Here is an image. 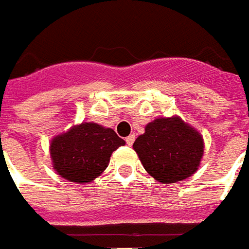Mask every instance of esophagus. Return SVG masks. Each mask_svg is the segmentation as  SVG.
I'll list each match as a JSON object with an SVG mask.
<instances>
[{"label":"esophagus","mask_w":249,"mask_h":249,"mask_svg":"<svg viewBox=\"0 0 249 249\" xmlns=\"http://www.w3.org/2000/svg\"><path fill=\"white\" fill-rule=\"evenodd\" d=\"M134 140H136V136H134V134L128 136L127 138H126V144H127V145H133V142H134Z\"/></svg>","instance_id":"34e87169"}]
</instances>
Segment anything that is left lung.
I'll return each mask as SVG.
<instances>
[{"label":"left lung","instance_id":"8db88e82","mask_svg":"<svg viewBox=\"0 0 249 249\" xmlns=\"http://www.w3.org/2000/svg\"><path fill=\"white\" fill-rule=\"evenodd\" d=\"M148 174L164 185L189 178L204 153L203 136L179 116L156 118L133 144Z\"/></svg>","mask_w":249,"mask_h":249}]
</instances>
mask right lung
Wrapping results in <instances>:
<instances>
[{"label": "right lung", "mask_w": 249, "mask_h": 249, "mask_svg": "<svg viewBox=\"0 0 249 249\" xmlns=\"http://www.w3.org/2000/svg\"><path fill=\"white\" fill-rule=\"evenodd\" d=\"M124 144L112 128L82 122L53 137L49 146L52 166L70 182L90 183L108 167L112 152Z\"/></svg>", "instance_id": "obj_1"}]
</instances>
